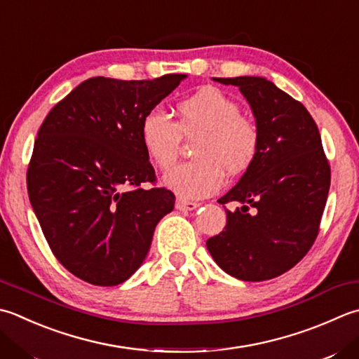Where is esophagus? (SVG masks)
<instances>
[{
    "label": "esophagus",
    "instance_id": "1",
    "mask_svg": "<svg viewBox=\"0 0 359 359\" xmlns=\"http://www.w3.org/2000/svg\"><path fill=\"white\" fill-rule=\"evenodd\" d=\"M198 207H199L198 202L184 201V199H177V201H175V208L180 210V212H191V210H196Z\"/></svg>",
    "mask_w": 359,
    "mask_h": 359
}]
</instances>
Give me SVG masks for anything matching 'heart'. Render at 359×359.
<instances>
[{
    "mask_svg": "<svg viewBox=\"0 0 359 359\" xmlns=\"http://www.w3.org/2000/svg\"><path fill=\"white\" fill-rule=\"evenodd\" d=\"M241 111L240 104L215 87L180 101L177 121L160 107L146 111L140 123V140L146 156L160 170H170L175 163L182 137L198 138L194 160L168 172L166 187L182 198L201 199L222 187L224 171L230 175L248 171L258 156L259 132Z\"/></svg>",
    "mask_w": 359,
    "mask_h": 359,
    "instance_id": "1",
    "label": "heart"
}]
</instances>
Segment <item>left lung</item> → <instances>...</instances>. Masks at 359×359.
<instances>
[{"instance_id":"left-lung-1","label":"left lung","mask_w":359,"mask_h":359,"mask_svg":"<svg viewBox=\"0 0 359 359\" xmlns=\"http://www.w3.org/2000/svg\"><path fill=\"white\" fill-rule=\"evenodd\" d=\"M240 87L259 132V151L240 182L217 201L227 224L207 240L221 269L244 282H263L294 268L319 233L330 189V163L318 126L304 104L264 77H215Z\"/></svg>"}]
</instances>
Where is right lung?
<instances>
[{"instance_id": "right-lung-1", "label": "right lung", "mask_w": 359, "mask_h": 359, "mask_svg": "<svg viewBox=\"0 0 359 359\" xmlns=\"http://www.w3.org/2000/svg\"><path fill=\"white\" fill-rule=\"evenodd\" d=\"M185 77H91L40 126L27 194L54 257L83 282H126L144 262L158 221L172 212L170 189L142 188L156 184V171L140 123Z\"/></svg>"}]
</instances>
